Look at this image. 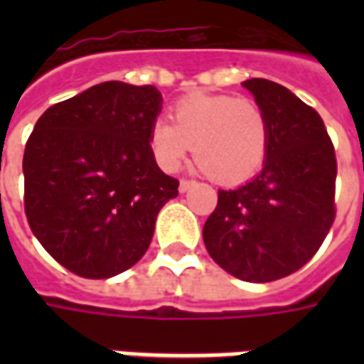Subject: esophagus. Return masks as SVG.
Here are the masks:
<instances>
[{
  "instance_id": "1",
  "label": "esophagus",
  "mask_w": 364,
  "mask_h": 364,
  "mask_svg": "<svg viewBox=\"0 0 364 364\" xmlns=\"http://www.w3.org/2000/svg\"><path fill=\"white\" fill-rule=\"evenodd\" d=\"M193 185H197V181H193V179H181V181H179V191L185 193V191H189Z\"/></svg>"
}]
</instances>
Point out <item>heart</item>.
<instances>
[{
  "label": "heart",
  "instance_id": "b5f03b06",
  "mask_svg": "<svg viewBox=\"0 0 364 364\" xmlns=\"http://www.w3.org/2000/svg\"><path fill=\"white\" fill-rule=\"evenodd\" d=\"M171 120L156 119L148 132L151 156L164 171H177L193 150L214 181L236 185L253 177L267 159V112L253 99L193 93L171 107Z\"/></svg>",
  "mask_w": 364,
  "mask_h": 364
}]
</instances>
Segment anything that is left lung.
<instances>
[{"instance_id":"left-lung-1","label":"left lung","mask_w":364,"mask_h":364,"mask_svg":"<svg viewBox=\"0 0 364 364\" xmlns=\"http://www.w3.org/2000/svg\"><path fill=\"white\" fill-rule=\"evenodd\" d=\"M244 87L267 112V159L250 183L218 191L203 240L224 271L271 282L304 267L328 236L336 220L337 159L316 109L263 77Z\"/></svg>"}]
</instances>
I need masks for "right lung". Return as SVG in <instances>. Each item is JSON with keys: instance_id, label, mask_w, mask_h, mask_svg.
Instances as JSON below:
<instances>
[{"instance_id": "1", "label": "right lung", "mask_w": 364, "mask_h": 364, "mask_svg": "<svg viewBox=\"0 0 364 364\" xmlns=\"http://www.w3.org/2000/svg\"><path fill=\"white\" fill-rule=\"evenodd\" d=\"M159 111L154 85L105 82L36 120L23 156L25 214L68 271L109 279L148 252L158 213L179 193L148 144Z\"/></svg>"}]
</instances>
